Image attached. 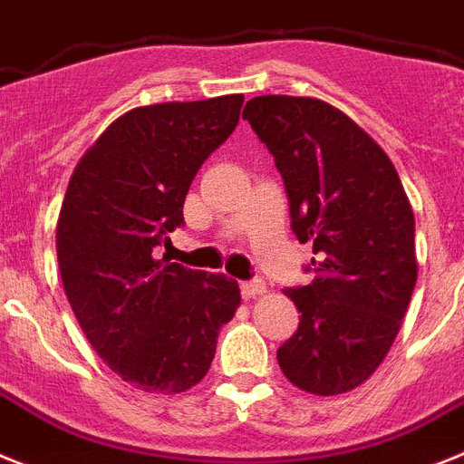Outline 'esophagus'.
<instances>
[{
  "label": "esophagus",
  "instance_id": "obj_1",
  "mask_svg": "<svg viewBox=\"0 0 464 464\" xmlns=\"http://www.w3.org/2000/svg\"><path fill=\"white\" fill-rule=\"evenodd\" d=\"M260 293H265L263 281H258V279L241 281V295H244V300L256 298V295H260Z\"/></svg>",
  "mask_w": 464,
  "mask_h": 464
}]
</instances>
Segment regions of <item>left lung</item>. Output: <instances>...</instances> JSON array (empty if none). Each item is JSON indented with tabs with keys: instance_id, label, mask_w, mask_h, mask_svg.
I'll return each instance as SVG.
<instances>
[{
	"instance_id": "left-lung-1",
	"label": "left lung",
	"mask_w": 464,
	"mask_h": 464,
	"mask_svg": "<svg viewBox=\"0 0 464 464\" xmlns=\"http://www.w3.org/2000/svg\"><path fill=\"white\" fill-rule=\"evenodd\" d=\"M244 119L284 178L291 229L316 256L304 267L312 284L284 291L300 324L276 359L300 390L343 394L382 363L409 310L418 279L413 208L390 157L334 105L258 96Z\"/></svg>"
}]
</instances>
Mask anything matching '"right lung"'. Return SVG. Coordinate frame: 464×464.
<instances>
[{"instance_id": "1", "label": "right lung", "mask_w": 464, "mask_h": 464, "mask_svg": "<svg viewBox=\"0 0 464 464\" xmlns=\"http://www.w3.org/2000/svg\"><path fill=\"white\" fill-rule=\"evenodd\" d=\"M241 105L244 96H220L130 110L67 185L55 227L65 295L98 356L138 390L197 385L241 303L235 279L154 256L185 225L189 185L232 136Z\"/></svg>"}]
</instances>
